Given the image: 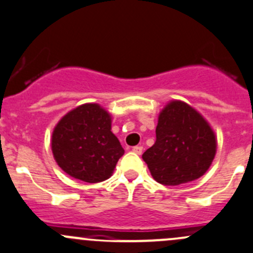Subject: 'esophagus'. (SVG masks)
Wrapping results in <instances>:
<instances>
[{"label":"esophagus","instance_id":"obj_1","mask_svg":"<svg viewBox=\"0 0 253 253\" xmlns=\"http://www.w3.org/2000/svg\"><path fill=\"white\" fill-rule=\"evenodd\" d=\"M132 151H133L136 154H142V151H143V147H142V146H134L133 148H132Z\"/></svg>","mask_w":253,"mask_h":253}]
</instances>
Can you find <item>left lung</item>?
Returning <instances> with one entry per match:
<instances>
[{
	"label": "left lung",
	"instance_id": "1",
	"mask_svg": "<svg viewBox=\"0 0 253 253\" xmlns=\"http://www.w3.org/2000/svg\"><path fill=\"white\" fill-rule=\"evenodd\" d=\"M156 142L142 158L154 180L179 185L207 173L216 154V134L199 111L171 100L158 116Z\"/></svg>",
	"mask_w": 253,
	"mask_h": 253
}]
</instances>
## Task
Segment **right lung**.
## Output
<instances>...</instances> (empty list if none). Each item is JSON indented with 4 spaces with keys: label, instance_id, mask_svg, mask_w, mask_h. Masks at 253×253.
I'll use <instances>...</instances> for the list:
<instances>
[{
    "label": "right lung",
    "instance_id": "1",
    "mask_svg": "<svg viewBox=\"0 0 253 253\" xmlns=\"http://www.w3.org/2000/svg\"><path fill=\"white\" fill-rule=\"evenodd\" d=\"M111 115L99 104L75 107L59 120L51 134L55 162L70 176L86 183L109 179L124 156L111 132Z\"/></svg>",
    "mask_w": 253,
    "mask_h": 253
}]
</instances>
